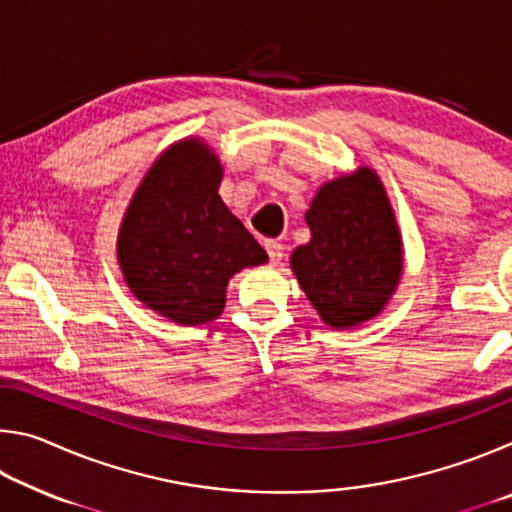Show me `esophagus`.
Instances as JSON below:
<instances>
[{
    "label": "esophagus",
    "mask_w": 512,
    "mask_h": 512,
    "mask_svg": "<svg viewBox=\"0 0 512 512\" xmlns=\"http://www.w3.org/2000/svg\"><path fill=\"white\" fill-rule=\"evenodd\" d=\"M264 248H266V253H268V259H271V264H280V259L284 257L282 244H277L275 239H266L264 241Z\"/></svg>",
    "instance_id": "34e87169"
}]
</instances>
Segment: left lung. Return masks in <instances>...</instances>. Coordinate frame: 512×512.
Masks as SVG:
<instances>
[{"instance_id":"1","label":"left lung","mask_w":512,"mask_h":512,"mask_svg":"<svg viewBox=\"0 0 512 512\" xmlns=\"http://www.w3.org/2000/svg\"><path fill=\"white\" fill-rule=\"evenodd\" d=\"M309 244L291 255L300 289L329 327L375 318L402 277V237L386 189L370 167L329 180L305 214Z\"/></svg>"}]
</instances>
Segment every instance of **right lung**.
Wrapping results in <instances>:
<instances>
[{"label": "right lung", "instance_id": "1", "mask_svg": "<svg viewBox=\"0 0 512 512\" xmlns=\"http://www.w3.org/2000/svg\"><path fill=\"white\" fill-rule=\"evenodd\" d=\"M223 167L198 137L146 171L121 221L117 259L135 298L178 325L221 316L230 277L268 262L219 196Z\"/></svg>", "mask_w": 512, "mask_h": 512}]
</instances>
